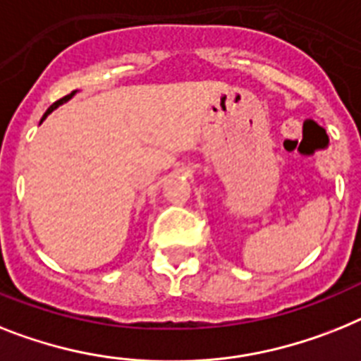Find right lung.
<instances>
[{
    "mask_svg": "<svg viewBox=\"0 0 361 361\" xmlns=\"http://www.w3.org/2000/svg\"><path fill=\"white\" fill-rule=\"evenodd\" d=\"M73 94H75V92H71V94H70V95H66V97H62V99L55 101V103H53V105L49 106V109L46 110V114H44V118H46V116L49 114V112H53V110H55L56 106H59V105H62V103H64V101H68V99H70V97H71V95H73ZM44 118H42V120H44Z\"/></svg>",
    "mask_w": 361,
    "mask_h": 361,
    "instance_id": "right-lung-1",
    "label": "right lung"
}]
</instances>
